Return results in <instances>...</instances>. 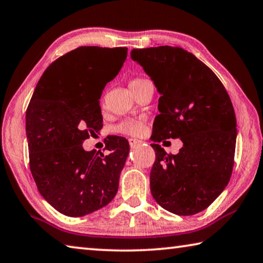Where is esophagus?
Listing matches in <instances>:
<instances>
[{
	"mask_svg": "<svg viewBox=\"0 0 263 263\" xmlns=\"http://www.w3.org/2000/svg\"><path fill=\"white\" fill-rule=\"evenodd\" d=\"M138 142H140V140L135 139V138H130V139H128V144H130L131 147H133V146H136Z\"/></svg>",
	"mask_w": 263,
	"mask_h": 263,
	"instance_id": "esophagus-1",
	"label": "esophagus"
}]
</instances>
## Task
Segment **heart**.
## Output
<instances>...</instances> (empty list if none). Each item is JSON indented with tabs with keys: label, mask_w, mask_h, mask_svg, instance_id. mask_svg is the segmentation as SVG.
Listing matches in <instances>:
<instances>
[{
	"label": "heart",
	"mask_w": 263,
	"mask_h": 263,
	"mask_svg": "<svg viewBox=\"0 0 263 263\" xmlns=\"http://www.w3.org/2000/svg\"><path fill=\"white\" fill-rule=\"evenodd\" d=\"M148 82V80H146L144 78H135L131 80L130 87L133 90V89L140 88ZM144 125L145 124L141 119H126V121H123L122 123H119L118 125L115 126V132L122 133V135L126 136L137 137L141 135L142 130H144Z\"/></svg>",
	"instance_id": "obj_1"
}]
</instances>
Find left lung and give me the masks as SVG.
Here are the masks:
<instances>
[{"label":"left lung","mask_w":263,"mask_h":263,"mask_svg":"<svg viewBox=\"0 0 263 263\" xmlns=\"http://www.w3.org/2000/svg\"><path fill=\"white\" fill-rule=\"evenodd\" d=\"M160 95L151 139L155 161L151 193L164 210L191 216L210 205L228 185L234 163L237 119L217 75L181 47L133 48ZM180 137L184 146L167 155L157 142Z\"/></svg>","instance_id":"obj_1"}]
</instances>
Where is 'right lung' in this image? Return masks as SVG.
<instances>
[{
	"instance_id": "obj_1",
	"label": "right lung",
	"mask_w": 263,
	"mask_h": 263,
	"mask_svg": "<svg viewBox=\"0 0 263 263\" xmlns=\"http://www.w3.org/2000/svg\"><path fill=\"white\" fill-rule=\"evenodd\" d=\"M127 55L126 47L81 46L48 66L25 116L30 169L39 193L57 211L82 217L100 210L118 191L130 145L105 142L108 153L83 149L103 126L100 99Z\"/></svg>"
}]
</instances>
